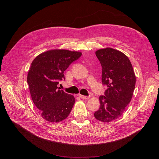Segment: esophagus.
I'll return each instance as SVG.
<instances>
[{
	"label": "esophagus",
	"mask_w": 159,
	"mask_h": 159,
	"mask_svg": "<svg viewBox=\"0 0 159 159\" xmlns=\"http://www.w3.org/2000/svg\"><path fill=\"white\" fill-rule=\"evenodd\" d=\"M79 97L82 99H89L90 98V96H83V95H79Z\"/></svg>",
	"instance_id": "obj_1"
}]
</instances>
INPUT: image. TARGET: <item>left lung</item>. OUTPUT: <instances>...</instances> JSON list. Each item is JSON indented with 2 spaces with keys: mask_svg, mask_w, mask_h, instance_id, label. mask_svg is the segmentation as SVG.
I'll return each mask as SVG.
<instances>
[{
  "mask_svg": "<svg viewBox=\"0 0 159 159\" xmlns=\"http://www.w3.org/2000/svg\"><path fill=\"white\" fill-rule=\"evenodd\" d=\"M96 55L102 68V82L107 89L99 99L100 107L94 117L101 122H111L119 118L131 100L136 77L126 55L112 48L98 50Z\"/></svg>",
  "mask_w": 159,
  "mask_h": 159,
  "instance_id": "left-lung-1",
  "label": "left lung"
}]
</instances>
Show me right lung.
I'll list each match as a JSON object with an SVG mask.
<instances>
[{"instance_id":"right-lung-1","label":"right lung","mask_w":159,"mask_h":159,"mask_svg":"<svg viewBox=\"0 0 159 159\" xmlns=\"http://www.w3.org/2000/svg\"><path fill=\"white\" fill-rule=\"evenodd\" d=\"M82 55L80 52L55 49L44 52L32 61L27 82L33 102L46 121L57 123L69 115L75 98L58 89L64 71Z\"/></svg>"}]
</instances>
